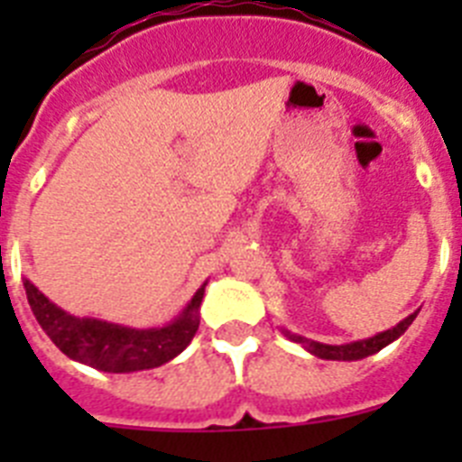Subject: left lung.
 <instances>
[{
	"instance_id": "left-lung-1",
	"label": "left lung",
	"mask_w": 462,
	"mask_h": 462,
	"mask_svg": "<svg viewBox=\"0 0 462 462\" xmlns=\"http://www.w3.org/2000/svg\"><path fill=\"white\" fill-rule=\"evenodd\" d=\"M416 314L419 312L410 314V317L400 321L398 326H393V328H389V330H383V333H377V336L368 337V340L349 342V345H324V342H314V340H305V337H300V336H291L289 330H284V333H287V337H291L293 342H300V345H303L310 354H314V356H319V358H326V361H358V358L373 356V354H377L379 349H383L386 345H391L393 340H398V337L402 336L407 328H410L411 321L416 319Z\"/></svg>"
}]
</instances>
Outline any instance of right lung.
<instances>
[{
	"instance_id": "right-lung-1",
	"label": "right lung",
	"mask_w": 462,
	"mask_h": 462,
	"mask_svg": "<svg viewBox=\"0 0 462 462\" xmlns=\"http://www.w3.org/2000/svg\"><path fill=\"white\" fill-rule=\"evenodd\" d=\"M24 291L36 321L60 352L104 373H136L164 365L189 345L199 330L206 284L194 293L180 317L162 328H129L92 317H73L51 303L30 280H24Z\"/></svg>"
}]
</instances>
